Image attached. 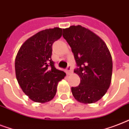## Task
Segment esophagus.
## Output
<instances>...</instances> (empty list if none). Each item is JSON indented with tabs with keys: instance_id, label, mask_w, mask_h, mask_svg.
<instances>
[{
	"instance_id": "34e87169",
	"label": "esophagus",
	"mask_w": 129,
	"mask_h": 129,
	"mask_svg": "<svg viewBox=\"0 0 129 129\" xmlns=\"http://www.w3.org/2000/svg\"><path fill=\"white\" fill-rule=\"evenodd\" d=\"M66 73L68 75H70L72 73V66H68L67 67Z\"/></svg>"
}]
</instances>
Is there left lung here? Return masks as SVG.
<instances>
[{"label": "left lung", "mask_w": 129, "mask_h": 129, "mask_svg": "<svg viewBox=\"0 0 129 129\" xmlns=\"http://www.w3.org/2000/svg\"><path fill=\"white\" fill-rule=\"evenodd\" d=\"M63 37L72 48L76 63L74 72L81 79L79 86L72 87L73 96L84 104L97 102L111 82L112 61L108 47L98 35L81 25L63 29Z\"/></svg>", "instance_id": "obj_1"}]
</instances>
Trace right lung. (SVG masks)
<instances>
[{"label":"right lung","instance_id":"right-lung-1","mask_svg":"<svg viewBox=\"0 0 129 129\" xmlns=\"http://www.w3.org/2000/svg\"><path fill=\"white\" fill-rule=\"evenodd\" d=\"M59 27L41 31L28 39L19 49L15 59L19 84L34 102L44 103L54 98L57 85L66 73L55 68L51 59L52 45L61 37Z\"/></svg>","mask_w":129,"mask_h":129}]
</instances>
